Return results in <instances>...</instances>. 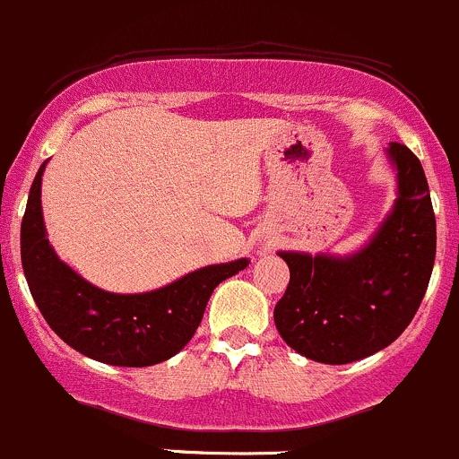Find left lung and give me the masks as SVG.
I'll use <instances>...</instances> for the list:
<instances>
[{"instance_id": "8db88e82", "label": "left lung", "mask_w": 459, "mask_h": 459, "mask_svg": "<svg viewBox=\"0 0 459 459\" xmlns=\"http://www.w3.org/2000/svg\"><path fill=\"white\" fill-rule=\"evenodd\" d=\"M395 201L351 254L278 252L290 285L273 309L278 333L300 356L347 365L389 347L409 327L436 263V214L422 163L389 143Z\"/></svg>"}]
</instances>
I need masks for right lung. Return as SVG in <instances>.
I'll use <instances>...</instances> for the list:
<instances>
[{
    "label": "right lung",
    "mask_w": 459,
    "mask_h": 459,
    "mask_svg": "<svg viewBox=\"0 0 459 459\" xmlns=\"http://www.w3.org/2000/svg\"><path fill=\"white\" fill-rule=\"evenodd\" d=\"M46 163L32 181L22 221L23 276L46 323L74 351L106 365L152 367L177 356L201 325L216 285L247 267L249 258L207 264L141 294L101 290L50 245L41 212Z\"/></svg>",
    "instance_id": "1"
}]
</instances>
